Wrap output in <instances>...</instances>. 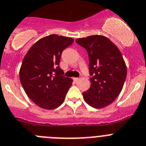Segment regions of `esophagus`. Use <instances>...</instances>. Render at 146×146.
<instances>
[{
    "label": "esophagus",
    "instance_id": "34e87169",
    "mask_svg": "<svg viewBox=\"0 0 146 146\" xmlns=\"http://www.w3.org/2000/svg\"><path fill=\"white\" fill-rule=\"evenodd\" d=\"M73 81H79L80 78H73Z\"/></svg>",
    "mask_w": 146,
    "mask_h": 146
}]
</instances>
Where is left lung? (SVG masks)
Here are the masks:
<instances>
[{"label": "left lung", "mask_w": 146, "mask_h": 146, "mask_svg": "<svg viewBox=\"0 0 146 146\" xmlns=\"http://www.w3.org/2000/svg\"><path fill=\"white\" fill-rule=\"evenodd\" d=\"M89 56L91 86L83 93L88 105L102 108L111 104L120 94L127 77V66L118 47L106 36L90 35L77 38Z\"/></svg>", "instance_id": "8db88e82"}]
</instances>
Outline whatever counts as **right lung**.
<instances>
[{
	"instance_id": "right-lung-1",
	"label": "right lung",
	"mask_w": 146,
	"mask_h": 146,
	"mask_svg": "<svg viewBox=\"0 0 146 146\" xmlns=\"http://www.w3.org/2000/svg\"><path fill=\"white\" fill-rule=\"evenodd\" d=\"M73 41L70 37L48 35L35 43L23 59L20 82L28 98L42 108H57L65 100L73 80L62 76L59 65L62 51Z\"/></svg>"
}]
</instances>
